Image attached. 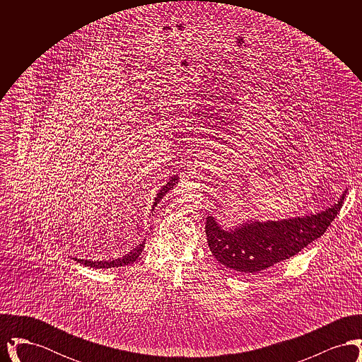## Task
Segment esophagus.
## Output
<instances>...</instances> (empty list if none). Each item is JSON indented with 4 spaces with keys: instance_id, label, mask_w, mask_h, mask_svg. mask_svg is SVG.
I'll use <instances>...</instances> for the list:
<instances>
[{
    "instance_id": "esophagus-1",
    "label": "esophagus",
    "mask_w": 362,
    "mask_h": 362,
    "mask_svg": "<svg viewBox=\"0 0 362 362\" xmlns=\"http://www.w3.org/2000/svg\"><path fill=\"white\" fill-rule=\"evenodd\" d=\"M191 167H192V170H194V168H198L199 165H198V163L195 161V163H192V165H191Z\"/></svg>"
}]
</instances>
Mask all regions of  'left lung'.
Listing matches in <instances>:
<instances>
[{"label": "left lung", "mask_w": 362, "mask_h": 362, "mask_svg": "<svg viewBox=\"0 0 362 362\" xmlns=\"http://www.w3.org/2000/svg\"><path fill=\"white\" fill-rule=\"evenodd\" d=\"M344 191L334 206L303 217L279 221H247L225 230L214 217L205 223L207 244L221 264L241 273H260L278 262L292 258L312 241L319 239L344 204Z\"/></svg>", "instance_id": "obj_1"}]
</instances>
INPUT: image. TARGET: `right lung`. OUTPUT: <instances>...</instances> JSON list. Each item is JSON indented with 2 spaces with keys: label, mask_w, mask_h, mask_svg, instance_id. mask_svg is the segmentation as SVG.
I'll return each mask as SVG.
<instances>
[{
  "label": "right lung",
  "mask_w": 362,
  "mask_h": 362,
  "mask_svg": "<svg viewBox=\"0 0 362 362\" xmlns=\"http://www.w3.org/2000/svg\"><path fill=\"white\" fill-rule=\"evenodd\" d=\"M177 175H173L170 177V180L165 183V186H163L161 189L158 191V194H157V197L155 198V202H153V209H155L156 205L163 199V197L170 191V189H173L175 186H176V183H177ZM152 209V210H153ZM144 247H145V241H142L141 244H138L136 248H133L129 254H126V255H123L122 258L118 259H112V260H90V259H77L74 258V260H77V262H80V263H83V264H86V266H89V267H93V269H110V267H119V266H126V264H130V263H133V262H136L137 260L138 257L141 255V252H142V250H144Z\"/></svg>",
  "instance_id": "right-lung-1"
}]
</instances>
